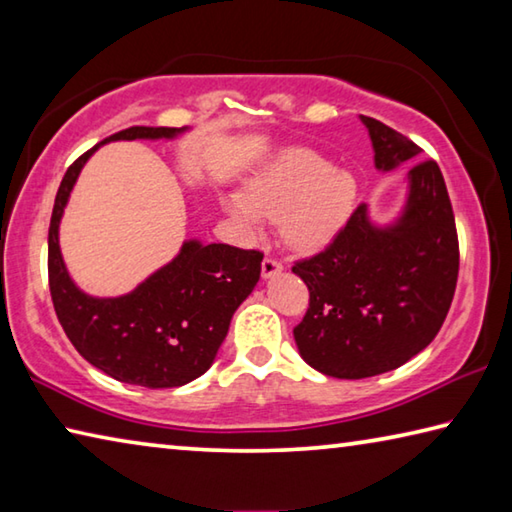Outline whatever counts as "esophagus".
I'll list each match as a JSON object with an SVG mask.
<instances>
[{
	"instance_id": "esophagus-1",
	"label": "esophagus",
	"mask_w": 512,
	"mask_h": 512,
	"mask_svg": "<svg viewBox=\"0 0 512 512\" xmlns=\"http://www.w3.org/2000/svg\"><path fill=\"white\" fill-rule=\"evenodd\" d=\"M280 273H282V264L277 262V259H273V257H266L264 262H262V275H264V280H271V277L280 275Z\"/></svg>"
}]
</instances>
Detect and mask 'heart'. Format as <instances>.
Wrapping results in <instances>:
<instances>
[{
  "label": "heart",
  "mask_w": 512,
  "mask_h": 512,
  "mask_svg": "<svg viewBox=\"0 0 512 512\" xmlns=\"http://www.w3.org/2000/svg\"><path fill=\"white\" fill-rule=\"evenodd\" d=\"M357 192L350 171L329 167L309 149H289L255 171L244 192L225 196V207L248 230H257L262 219H280L291 248L316 253L350 221Z\"/></svg>",
  "instance_id": "heart-1"
}]
</instances>
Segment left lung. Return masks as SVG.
I'll use <instances>...</instances> for the list:
<instances>
[{
	"label": "left lung",
	"instance_id": "left-lung-1",
	"mask_svg": "<svg viewBox=\"0 0 512 512\" xmlns=\"http://www.w3.org/2000/svg\"><path fill=\"white\" fill-rule=\"evenodd\" d=\"M375 167L393 171L422 149L381 121L361 115ZM309 289V309L293 329L300 357L336 379L400 368L436 339L452 305L458 237L445 178L433 160L406 173V201L377 225L359 205L323 253L293 266Z\"/></svg>",
	"mask_w": 512,
	"mask_h": 512
}]
</instances>
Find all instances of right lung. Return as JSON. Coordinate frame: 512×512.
I'll list each match as a JSON object with an SVG mask.
<instances>
[{
    "instance_id": "obj_1",
    "label": "right lung",
    "mask_w": 512,
    "mask_h": 512,
    "mask_svg": "<svg viewBox=\"0 0 512 512\" xmlns=\"http://www.w3.org/2000/svg\"><path fill=\"white\" fill-rule=\"evenodd\" d=\"M187 128L133 126L115 140H173ZM94 146L67 169L49 223V289L67 339L112 379L146 388L185 386L212 366L232 314L253 293L264 255L189 239L169 264L131 293L97 298L76 287L60 255L58 228Z\"/></svg>"
}]
</instances>
